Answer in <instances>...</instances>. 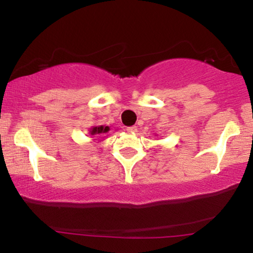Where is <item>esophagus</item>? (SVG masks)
<instances>
[{
  "mask_svg": "<svg viewBox=\"0 0 253 253\" xmlns=\"http://www.w3.org/2000/svg\"><path fill=\"white\" fill-rule=\"evenodd\" d=\"M126 130L128 133H135L136 132V127L135 126H130V127H127Z\"/></svg>",
  "mask_w": 253,
  "mask_h": 253,
  "instance_id": "1",
  "label": "esophagus"
}]
</instances>
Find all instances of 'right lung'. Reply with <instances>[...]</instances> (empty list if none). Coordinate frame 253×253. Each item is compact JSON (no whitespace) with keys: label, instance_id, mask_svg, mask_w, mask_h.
Wrapping results in <instances>:
<instances>
[{"label":"right lung","instance_id":"add662e5","mask_svg":"<svg viewBox=\"0 0 253 253\" xmlns=\"http://www.w3.org/2000/svg\"><path fill=\"white\" fill-rule=\"evenodd\" d=\"M109 130L108 126H96V127H91L90 128V134L91 135H96V134H104Z\"/></svg>","mask_w":253,"mask_h":253}]
</instances>
